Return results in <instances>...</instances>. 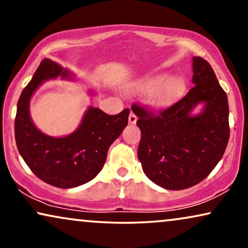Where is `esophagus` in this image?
Listing matches in <instances>:
<instances>
[{
  "instance_id": "1",
  "label": "esophagus",
  "mask_w": 248,
  "mask_h": 248,
  "mask_svg": "<svg viewBox=\"0 0 248 248\" xmlns=\"http://www.w3.org/2000/svg\"><path fill=\"white\" fill-rule=\"evenodd\" d=\"M137 121H138L137 115H135L133 111H131L130 116H128V123H130V124H135V123H137Z\"/></svg>"
}]
</instances>
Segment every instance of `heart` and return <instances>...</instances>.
Returning <instances> with one entry per match:
<instances>
[{
  "label": "heart",
  "mask_w": 248,
  "mask_h": 248,
  "mask_svg": "<svg viewBox=\"0 0 248 248\" xmlns=\"http://www.w3.org/2000/svg\"><path fill=\"white\" fill-rule=\"evenodd\" d=\"M137 88L143 93H149L148 99L152 106L165 107L183 96L186 83L182 78L159 76L141 81Z\"/></svg>",
  "instance_id": "heart-1"
}]
</instances>
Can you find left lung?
Here are the masks:
<instances>
[{
    "mask_svg": "<svg viewBox=\"0 0 248 248\" xmlns=\"http://www.w3.org/2000/svg\"><path fill=\"white\" fill-rule=\"evenodd\" d=\"M195 84L182 99L158 114L132 105L141 130L138 157L144 174L166 189L192 187L208 177L229 140V107L216 73L202 57H193ZM201 114L192 117L196 104Z\"/></svg>",
    "mask_w": 248,
    "mask_h": 248,
    "instance_id": "obj_1",
    "label": "left lung"
}]
</instances>
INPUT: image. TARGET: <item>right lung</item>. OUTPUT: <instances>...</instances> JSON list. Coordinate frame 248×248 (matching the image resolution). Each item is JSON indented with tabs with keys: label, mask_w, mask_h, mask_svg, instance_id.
Listing matches in <instances>:
<instances>
[{
	"label": "right lung",
	"mask_w": 248,
	"mask_h": 248,
	"mask_svg": "<svg viewBox=\"0 0 248 248\" xmlns=\"http://www.w3.org/2000/svg\"><path fill=\"white\" fill-rule=\"evenodd\" d=\"M60 76L71 79L72 73L52 60L42 61L19 98L15 135L19 154L37 177L56 187L72 188L90 182L103 169L110 144L127 125L130 109L125 108L120 114L108 115L89 107L72 134L48 137L33 125L29 101L40 84Z\"/></svg>",
	"instance_id": "right-lung-1"
}]
</instances>
